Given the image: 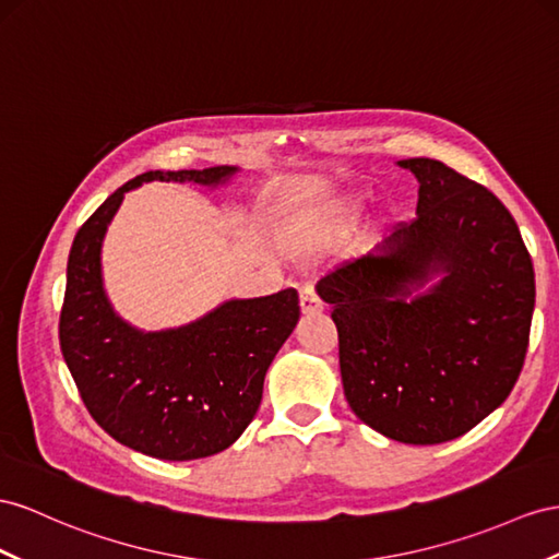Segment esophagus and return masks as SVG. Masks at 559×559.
Returning a JSON list of instances; mask_svg holds the SVG:
<instances>
[{"mask_svg": "<svg viewBox=\"0 0 559 559\" xmlns=\"http://www.w3.org/2000/svg\"><path fill=\"white\" fill-rule=\"evenodd\" d=\"M299 305H302L305 313H319L323 311V302L317 293L313 285H302V290H299Z\"/></svg>", "mask_w": 559, "mask_h": 559, "instance_id": "obj_1", "label": "esophagus"}]
</instances>
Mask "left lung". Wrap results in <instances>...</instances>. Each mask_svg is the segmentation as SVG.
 <instances>
[{
    "label": "left lung",
    "instance_id": "8db88e82",
    "mask_svg": "<svg viewBox=\"0 0 559 559\" xmlns=\"http://www.w3.org/2000/svg\"><path fill=\"white\" fill-rule=\"evenodd\" d=\"M399 165L420 183L416 219L321 278L319 295L333 309L356 418L427 447L463 437L512 392L536 281L518 224L489 189L429 157Z\"/></svg>",
    "mask_w": 559,
    "mask_h": 559
}]
</instances>
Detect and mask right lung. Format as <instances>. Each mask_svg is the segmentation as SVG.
Instances as JSON below:
<instances>
[{
  "label": "right lung",
  "instance_id": "right-lung-1",
  "mask_svg": "<svg viewBox=\"0 0 559 559\" xmlns=\"http://www.w3.org/2000/svg\"><path fill=\"white\" fill-rule=\"evenodd\" d=\"M238 167L146 171L106 198L68 254L61 352L90 416L160 461H195L231 447L262 402L264 376L299 319L295 288L228 299L207 317L141 333L112 311L102 283V242L127 191L143 181L217 186Z\"/></svg>",
  "mask_w": 559,
  "mask_h": 559
}]
</instances>
